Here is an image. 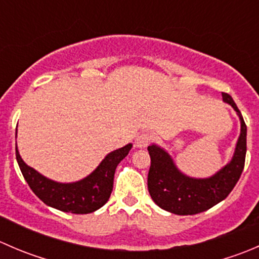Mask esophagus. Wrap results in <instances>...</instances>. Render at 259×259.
I'll list each match as a JSON object with an SVG mask.
<instances>
[{
  "label": "esophagus",
  "mask_w": 259,
  "mask_h": 259,
  "mask_svg": "<svg viewBox=\"0 0 259 259\" xmlns=\"http://www.w3.org/2000/svg\"><path fill=\"white\" fill-rule=\"evenodd\" d=\"M151 142V135L148 134V133H143V134H140L139 137L137 138V140H135V145L138 146V148L143 149V148H146L149 144H150Z\"/></svg>",
  "instance_id": "esophagus-1"
}]
</instances>
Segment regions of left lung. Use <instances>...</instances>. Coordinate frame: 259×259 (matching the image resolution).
<instances>
[{
    "label": "left lung",
    "mask_w": 259,
    "mask_h": 259,
    "mask_svg": "<svg viewBox=\"0 0 259 259\" xmlns=\"http://www.w3.org/2000/svg\"><path fill=\"white\" fill-rule=\"evenodd\" d=\"M222 98L238 115L241 134L231 161L209 178H192L187 176L179 170L165 149L156 144L148 146L151 160L148 174V189L151 199L161 209L178 215L202 213L226 199L236 187L244 168L247 125L232 96L222 93Z\"/></svg>",
    "instance_id": "obj_1"
}]
</instances>
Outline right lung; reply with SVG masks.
Returning a JSON list of instances; mask_svg holds the SVG:
<instances>
[{"label":"right lung","mask_w":259,"mask_h":259,"mask_svg":"<svg viewBox=\"0 0 259 259\" xmlns=\"http://www.w3.org/2000/svg\"><path fill=\"white\" fill-rule=\"evenodd\" d=\"M132 148L133 144H127L109 153L93 173L74 183L55 182L28 166L21 158L17 145L16 159L23 178L46 205L66 213L88 214L98 210L109 200L115 169Z\"/></svg>","instance_id":"add662e5"}]
</instances>
